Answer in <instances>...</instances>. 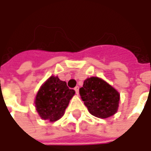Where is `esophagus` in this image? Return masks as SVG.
<instances>
[{
    "mask_svg": "<svg viewBox=\"0 0 151 151\" xmlns=\"http://www.w3.org/2000/svg\"><path fill=\"white\" fill-rule=\"evenodd\" d=\"M74 90H75L76 93H77V95L78 94V91H79V87L78 86H76L75 88H74Z\"/></svg>",
    "mask_w": 151,
    "mask_h": 151,
    "instance_id": "esophagus-1",
    "label": "esophagus"
}]
</instances>
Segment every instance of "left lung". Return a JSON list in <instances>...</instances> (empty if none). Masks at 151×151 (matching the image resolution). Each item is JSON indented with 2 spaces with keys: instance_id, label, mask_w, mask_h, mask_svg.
Returning a JSON list of instances; mask_svg holds the SVG:
<instances>
[{
  "instance_id": "1",
  "label": "left lung",
  "mask_w": 151,
  "mask_h": 151,
  "mask_svg": "<svg viewBox=\"0 0 151 151\" xmlns=\"http://www.w3.org/2000/svg\"><path fill=\"white\" fill-rule=\"evenodd\" d=\"M79 94L90 113L99 118H108L116 113L120 95L104 80L92 77L86 79Z\"/></svg>"
}]
</instances>
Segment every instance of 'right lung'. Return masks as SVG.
<instances>
[{
	"label": "right lung",
	"mask_w": 151,
	"mask_h": 151,
	"mask_svg": "<svg viewBox=\"0 0 151 151\" xmlns=\"http://www.w3.org/2000/svg\"><path fill=\"white\" fill-rule=\"evenodd\" d=\"M74 94V90L69 89L65 82L58 77H50L36 95L35 104L38 113L43 120L52 122L59 120Z\"/></svg>",
	"instance_id": "add662e5"
}]
</instances>
